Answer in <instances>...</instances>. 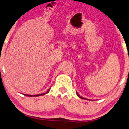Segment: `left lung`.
<instances>
[{"label": "left lung", "instance_id": "8db88e82", "mask_svg": "<svg viewBox=\"0 0 129 129\" xmlns=\"http://www.w3.org/2000/svg\"><path fill=\"white\" fill-rule=\"evenodd\" d=\"M76 94H77V95H78V97L80 98V99H84V100H87V99H85V98H83V97H81V96H80V95H79V94H78V93H77V92H76Z\"/></svg>", "mask_w": 129, "mask_h": 129}]
</instances>
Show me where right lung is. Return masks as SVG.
Instances as JSON below:
<instances>
[{
  "mask_svg": "<svg viewBox=\"0 0 129 129\" xmlns=\"http://www.w3.org/2000/svg\"><path fill=\"white\" fill-rule=\"evenodd\" d=\"M49 89L47 91V92H45V93H43V94H38V95H28V94H24V95H26V96H28V97H37V96H41V95H45V94L48 93V92H49Z\"/></svg>",
  "mask_w": 129,
  "mask_h": 129,
  "instance_id": "1",
  "label": "right lung"
}]
</instances>
